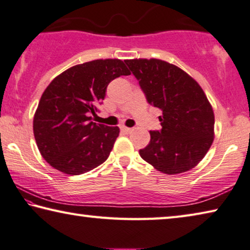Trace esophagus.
<instances>
[{
	"mask_svg": "<svg viewBox=\"0 0 250 250\" xmlns=\"http://www.w3.org/2000/svg\"><path fill=\"white\" fill-rule=\"evenodd\" d=\"M121 129L123 130V132L124 133H126V134H128V133H130L133 130V128H129V127H125V126H122L121 127Z\"/></svg>",
	"mask_w": 250,
	"mask_h": 250,
	"instance_id": "34e87169",
	"label": "esophagus"
}]
</instances>
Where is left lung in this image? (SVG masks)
I'll return each mask as SVG.
<instances>
[{
  "label": "left lung",
  "instance_id": "left-lung-1",
  "mask_svg": "<svg viewBox=\"0 0 250 250\" xmlns=\"http://www.w3.org/2000/svg\"><path fill=\"white\" fill-rule=\"evenodd\" d=\"M147 103L162 109V129L150 130L141 157L162 173L175 175L197 165L214 141L215 117L203 88L173 64L156 59L126 60Z\"/></svg>",
  "mask_w": 250,
  "mask_h": 250
}]
</instances>
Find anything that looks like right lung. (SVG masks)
I'll return each mask as SVG.
<instances>
[{"label": "right lung", "mask_w": 250, "mask_h": 250, "mask_svg": "<svg viewBox=\"0 0 250 250\" xmlns=\"http://www.w3.org/2000/svg\"><path fill=\"white\" fill-rule=\"evenodd\" d=\"M130 72L121 60H95L56 76L45 89L33 121L43 158L55 169L81 175L108 158L120 128L92 122L108 84Z\"/></svg>", "instance_id": "add662e5"}]
</instances>
